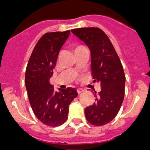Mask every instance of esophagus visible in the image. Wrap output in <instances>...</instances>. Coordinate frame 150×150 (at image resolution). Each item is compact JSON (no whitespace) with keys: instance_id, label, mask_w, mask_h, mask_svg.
I'll return each instance as SVG.
<instances>
[{"instance_id":"obj_1","label":"esophagus","mask_w":150,"mask_h":150,"mask_svg":"<svg viewBox=\"0 0 150 150\" xmlns=\"http://www.w3.org/2000/svg\"><path fill=\"white\" fill-rule=\"evenodd\" d=\"M83 91H84V89H83V88H77V93L78 94L82 93Z\"/></svg>"}]
</instances>
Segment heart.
Masks as SVG:
<instances>
[{
  "label": "heart",
  "instance_id": "1",
  "mask_svg": "<svg viewBox=\"0 0 150 150\" xmlns=\"http://www.w3.org/2000/svg\"><path fill=\"white\" fill-rule=\"evenodd\" d=\"M80 47H82V46H76V49L80 48ZM76 49H75V50H76Z\"/></svg>",
  "mask_w": 150,
  "mask_h": 150
}]
</instances>
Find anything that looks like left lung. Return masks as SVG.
Returning <instances> with one entry per match:
<instances>
[{"label":"left lung","mask_w":150,"mask_h":150,"mask_svg":"<svg viewBox=\"0 0 150 150\" xmlns=\"http://www.w3.org/2000/svg\"><path fill=\"white\" fill-rule=\"evenodd\" d=\"M71 32L83 41L91 52L94 83L100 84L93 105L85 109L90 124L100 126L112 121L120 111L125 95V76L121 61L107 34L98 28H80Z\"/></svg>","instance_id":"left-lung-1"}]
</instances>
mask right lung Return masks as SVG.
Wrapping results in <instances>:
<instances>
[{
  "instance_id": "1",
  "label": "right lung",
  "mask_w": 150,
  "mask_h": 150,
  "mask_svg": "<svg viewBox=\"0 0 150 150\" xmlns=\"http://www.w3.org/2000/svg\"><path fill=\"white\" fill-rule=\"evenodd\" d=\"M70 32L43 34L34 46L26 67L25 81L29 102L36 117L48 126L57 127L65 122L69 105L77 96L74 88L55 91L50 83L59 51Z\"/></svg>"
}]
</instances>
